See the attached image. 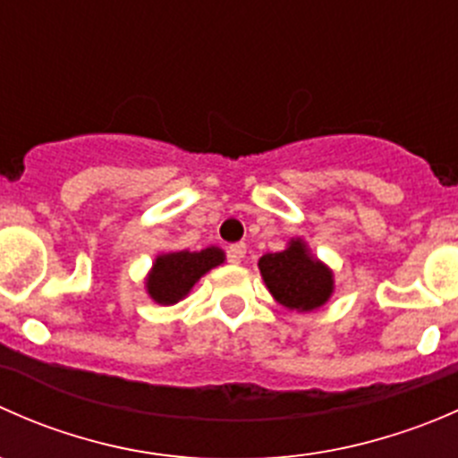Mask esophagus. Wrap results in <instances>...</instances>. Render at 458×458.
<instances>
[{"label": "esophagus", "mask_w": 458, "mask_h": 458, "mask_svg": "<svg viewBox=\"0 0 458 458\" xmlns=\"http://www.w3.org/2000/svg\"><path fill=\"white\" fill-rule=\"evenodd\" d=\"M243 257H246V243H233L228 248V259L233 263H239Z\"/></svg>", "instance_id": "1"}]
</instances>
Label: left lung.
I'll return each mask as SVG.
<instances>
[{"label": "left lung", "mask_w": 458, "mask_h": 458, "mask_svg": "<svg viewBox=\"0 0 458 458\" xmlns=\"http://www.w3.org/2000/svg\"><path fill=\"white\" fill-rule=\"evenodd\" d=\"M259 270L272 297L290 310H315L332 293V272L308 255L299 239L290 243L288 250L263 255Z\"/></svg>", "instance_id": "obj_1"}]
</instances>
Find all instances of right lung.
Instances as JSON below:
<instances>
[{"mask_svg": "<svg viewBox=\"0 0 458 458\" xmlns=\"http://www.w3.org/2000/svg\"><path fill=\"white\" fill-rule=\"evenodd\" d=\"M224 263V252L219 248H206L201 252H170L161 255L152 266L148 276V293L161 306L177 303L191 293L192 285L206 275L210 267Z\"/></svg>", "mask_w": 458, "mask_h": 458, "instance_id": "right-lung-1", "label": "right lung"}]
</instances>
